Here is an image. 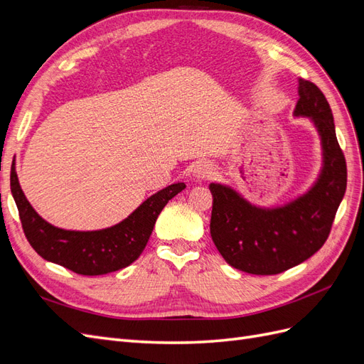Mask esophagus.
Instances as JSON below:
<instances>
[{
	"mask_svg": "<svg viewBox=\"0 0 364 364\" xmlns=\"http://www.w3.org/2000/svg\"><path fill=\"white\" fill-rule=\"evenodd\" d=\"M213 173H214L213 164L200 161V162H197V164L194 165V168H193V179H194L196 182H200V181L208 179L209 176H213Z\"/></svg>",
	"mask_w": 364,
	"mask_h": 364,
	"instance_id": "34e87169",
	"label": "esophagus"
}]
</instances>
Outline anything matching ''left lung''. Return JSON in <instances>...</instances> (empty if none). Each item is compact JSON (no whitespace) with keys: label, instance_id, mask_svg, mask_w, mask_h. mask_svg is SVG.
Returning a JSON list of instances; mask_svg holds the SVG:
<instances>
[{"label":"left lung","instance_id":"8db88e82","mask_svg":"<svg viewBox=\"0 0 364 364\" xmlns=\"http://www.w3.org/2000/svg\"><path fill=\"white\" fill-rule=\"evenodd\" d=\"M297 83L293 117L311 121L322 147V167L310 188L287 203L259 206L232 186L209 183L214 245L229 266L246 273L277 274L314 255L326 241L346 191V162L331 107L314 83Z\"/></svg>","mask_w":364,"mask_h":364}]
</instances>
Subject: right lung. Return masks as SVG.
I'll return each mask as SVG.
<instances>
[{
	"label": "right lung",
	"instance_id": "obj_1",
	"mask_svg": "<svg viewBox=\"0 0 364 364\" xmlns=\"http://www.w3.org/2000/svg\"><path fill=\"white\" fill-rule=\"evenodd\" d=\"M183 188V182L165 186L147 197L134 213L114 226L97 230H71L43 220L21 190L15 164L10 173V190L31 247L43 259L86 277L106 274L130 266L144 250L164 206Z\"/></svg>",
	"mask_w": 364,
	"mask_h": 364
}]
</instances>
